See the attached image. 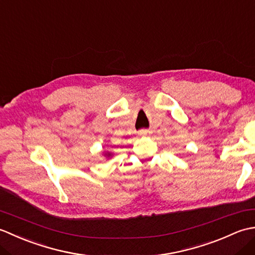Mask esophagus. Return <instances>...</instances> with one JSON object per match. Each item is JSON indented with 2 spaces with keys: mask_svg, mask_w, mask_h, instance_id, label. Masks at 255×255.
<instances>
[{
  "mask_svg": "<svg viewBox=\"0 0 255 255\" xmlns=\"http://www.w3.org/2000/svg\"><path fill=\"white\" fill-rule=\"evenodd\" d=\"M151 130H149V129H141V130H139L138 131V133L140 134V136H143V137H145V136H150L151 134Z\"/></svg>",
  "mask_w": 255,
  "mask_h": 255,
  "instance_id": "1",
  "label": "esophagus"
}]
</instances>
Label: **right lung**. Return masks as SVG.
Returning <instances> with one entry per match:
<instances>
[{
  "label": "right lung",
  "instance_id": "right-lung-1",
  "mask_svg": "<svg viewBox=\"0 0 255 255\" xmlns=\"http://www.w3.org/2000/svg\"><path fill=\"white\" fill-rule=\"evenodd\" d=\"M105 155L107 156V158H110V156L112 155V153H110V152H107V153H105Z\"/></svg>",
  "mask_w": 255,
  "mask_h": 255
}]
</instances>
